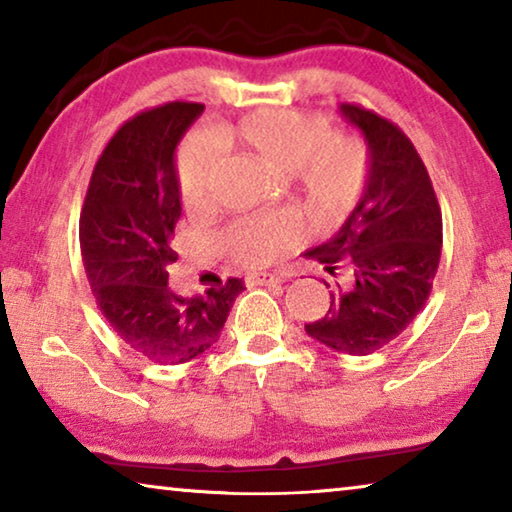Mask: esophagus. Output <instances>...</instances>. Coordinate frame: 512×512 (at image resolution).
I'll list each match as a JSON object with an SVG mask.
<instances>
[{"label":"esophagus","instance_id":"obj_1","mask_svg":"<svg viewBox=\"0 0 512 512\" xmlns=\"http://www.w3.org/2000/svg\"><path fill=\"white\" fill-rule=\"evenodd\" d=\"M287 277L273 275V273H250L246 275L248 287H266V284H282Z\"/></svg>","mask_w":512,"mask_h":512}]
</instances>
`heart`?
Here are the masks:
<instances>
[{"instance_id": "1", "label": "heart", "mask_w": 512, "mask_h": 512, "mask_svg": "<svg viewBox=\"0 0 512 512\" xmlns=\"http://www.w3.org/2000/svg\"><path fill=\"white\" fill-rule=\"evenodd\" d=\"M232 133L284 171H296L307 205L320 219L339 221L361 201L370 180V151L359 137L334 135L320 115L289 108H259L241 117ZM219 160L212 135H194L183 144L176 162L183 205L194 210L210 192ZM305 221L296 212L246 216L221 232L219 244L235 262L268 266L305 239Z\"/></svg>"}]
</instances>
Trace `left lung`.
<instances>
[{
	"instance_id": "1",
	"label": "left lung",
	"mask_w": 512,
	"mask_h": 512,
	"mask_svg": "<svg viewBox=\"0 0 512 512\" xmlns=\"http://www.w3.org/2000/svg\"><path fill=\"white\" fill-rule=\"evenodd\" d=\"M370 151V180L336 235L305 257L327 271L329 309L305 325L343 354H370L397 339L429 300L443 246V214L427 167L393 121L341 103Z\"/></svg>"
}]
</instances>
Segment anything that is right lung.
Instances as JSON below:
<instances>
[{"label": "right lung", "mask_w": 512, "mask_h": 512, "mask_svg": "<svg viewBox=\"0 0 512 512\" xmlns=\"http://www.w3.org/2000/svg\"><path fill=\"white\" fill-rule=\"evenodd\" d=\"M205 110L171 101L128 119L94 164L81 212V255L101 314L128 348L158 363H185L219 341L239 277L183 298L167 268L180 219L176 146Z\"/></svg>", "instance_id": "right-lung-1"}]
</instances>
